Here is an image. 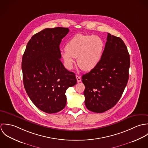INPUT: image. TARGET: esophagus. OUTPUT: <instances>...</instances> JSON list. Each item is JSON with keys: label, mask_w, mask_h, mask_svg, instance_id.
<instances>
[{"label": "esophagus", "mask_w": 148, "mask_h": 148, "mask_svg": "<svg viewBox=\"0 0 148 148\" xmlns=\"http://www.w3.org/2000/svg\"><path fill=\"white\" fill-rule=\"evenodd\" d=\"M76 79H77V83H80L82 82V79L80 76H76Z\"/></svg>", "instance_id": "obj_1"}]
</instances>
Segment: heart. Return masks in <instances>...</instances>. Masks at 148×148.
Masks as SVG:
<instances>
[{
    "mask_svg": "<svg viewBox=\"0 0 148 148\" xmlns=\"http://www.w3.org/2000/svg\"><path fill=\"white\" fill-rule=\"evenodd\" d=\"M65 52L62 53L65 67L71 69L74 59H77L79 68L85 72L94 69L101 62L104 42L96 35L77 34L71 38L65 46Z\"/></svg>",
    "mask_w": 148,
    "mask_h": 148,
    "instance_id": "heart-1",
    "label": "heart"
}]
</instances>
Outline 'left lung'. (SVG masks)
Listing matches in <instances>:
<instances>
[{
	"instance_id": "8db88e82",
	"label": "left lung",
	"mask_w": 148,
	"mask_h": 148,
	"mask_svg": "<svg viewBox=\"0 0 148 148\" xmlns=\"http://www.w3.org/2000/svg\"><path fill=\"white\" fill-rule=\"evenodd\" d=\"M106 40L100 63L82 76L85 104L96 113L104 112L117 103L129 79L130 56L126 45L109 33Z\"/></svg>"
}]
</instances>
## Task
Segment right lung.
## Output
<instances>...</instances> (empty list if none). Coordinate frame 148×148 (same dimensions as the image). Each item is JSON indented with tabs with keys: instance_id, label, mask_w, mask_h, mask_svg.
I'll use <instances>...</instances> for the list:
<instances>
[{
	"instance_id": "1",
	"label": "right lung",
	"mask_w": 148,
	"mask_h": 148,
	"mask_svg": "<svg viewBox=\"0 0 148 148\" xmlns=\"http://www.w3.org/2000/svg\"><path fill=\"white\" fill-rule=\"evenodd\" d=\"M68 28H45L27 43L21 69L25 91L37 108L47 113H57L65 106L66 90L77 83L75 74L61 62L60 44Z\"/></svg>"
}]
</instances>
